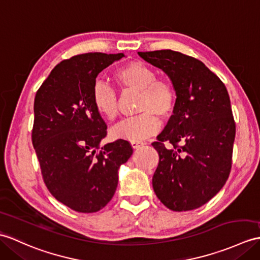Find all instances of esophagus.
Returning a JSON list of instances; mask_svg holds the SVG:
<instances>
[{"mask_svg":"<svg viewBox=\"0 0 260 260\" xmlns=\"http://www.w3.org/2000/svg\"><path fill=\"white\" fill-rule=\"evenodd\" d=\"M146 144L145 142H142V141H132V146L134 148H138L141 146H144V145Z\"/></svg>","mask_w":260,"mask_h":260,"instance_id":"1","label":"esophagus"}]
</instances>
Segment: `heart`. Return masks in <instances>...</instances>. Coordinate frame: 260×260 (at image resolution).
Listing matches in <instances>:
<instances>
[{"mask_svg":"<svg viewBox=\"0 0 260 260\" xmlns=\"http://www.w3.org/2000/svg\"><path fill=\"white\" fill-rule=\"evenodd\" d=\"M114 80L122 90L140 92L137 111L140 115L125 118L113 128L114 137L142 141L159 128V117L171 116L177 102V92L171 80L157 77L156 71L140 61L126 63L114 72ZM96 112L110 122L118 116L115 89L105 82L95 83L92 95Z\"/></svg>","mask_w":260,"mask_h":260,"instance_id":"1","label":"heart"}]
</instances>
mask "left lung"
Masks as SVG:
<instances>
[{
	"mask_svg": "<svg viewBox=\"0 0 260 260\" xmlns=\"http://www.w3.org/2000/svg\"><path fill=\"white\" fill-rule=\"evenodd\" d=\"M138 55L164 71L177 92L174 114L152 143L159 155L154 191L174 212L199 208L222 188L231 173L236 125L227 88L202 61L180 52Z\"/></svg>",
	"mask_w": 260,
	"mask_h": 260,
	"instance_id": "obj_1",
	"label": "left lung"
}]
</instances>
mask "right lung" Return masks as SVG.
I'll return each instance as SVG.
<instances>
[{"label":"right lung","instance_id":"1","mask_svg":"<svg viewBox=\"0 0 260 260\" xmlns=\"http://www.w3.org/2000/svg\"><path fill=\"white\" fill-rule=\"evenodd\" d=\"M123 53H86L57 64L34 100L32 144L51 194L78 213H95L115 194L118 168L133 147L117 140L100 147L107 126L92 95L99 73Z\"/></svg>","mask_w":260,"mask_h":260}]
</instances>
